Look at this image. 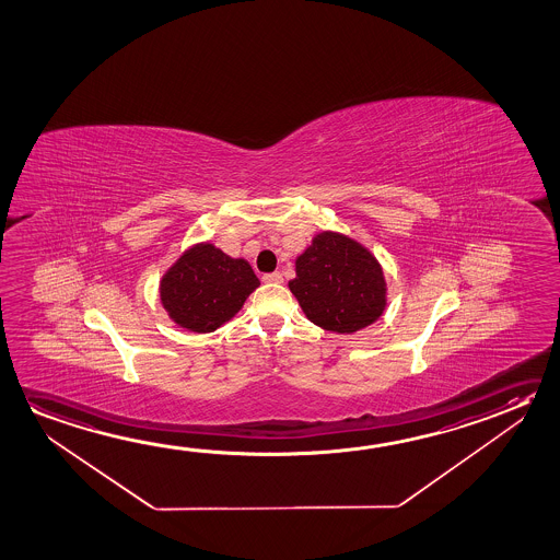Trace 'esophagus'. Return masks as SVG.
<instances>
[{
    "label": "esophagus",
    "mask_w": 560,
    "mask_h": 560,
    "mask_svg": "<svg viewBox=\"0 0 560 560\" xmlns=\"http://www.w3.org/2000/svg\"><path fill=\"white\" fill-rule=\"evenodd\" d=\"M262 282H267V284H282L284 278H282L280 272H270V275L262 276Z\"/></svg>",
    "instance_id": "obj_1"
}]
</instances>
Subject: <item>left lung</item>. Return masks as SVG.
<instances>
[{"instance_id": "1", "label": "left lung", "mask_w": 560, "mask_h": 560, "mask_svg": "<svg viewBox=\"0 0 560 560\" xmlns=\"http://www.w3.org/2000/svg\"><path fill=\"white\" fill-rule=\"evenodd\" d=\"M288 285L311 323L340 335L364 329L385 310L380 262L360 243L329 231L298 257Z\"/></svg>"}]
</instances>
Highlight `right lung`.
<instances>
[{
	"instance_id": "add662e5",
	"label": "right lung",
	"mask_w": 560,
	"mask_h": 560,
	"mask_svg": "<svg viewBox=\"0 0 560 560\" xmlns=\"http://www.w3.org/2000/svg\"><path fill=\"white\" fill-rule=\"evenodd\" d=\"M258 278L249 262L210 243L195 245L161 280V302L171 319L192 332H212L243 307Z\"/></svg>"
}]
</instances>
